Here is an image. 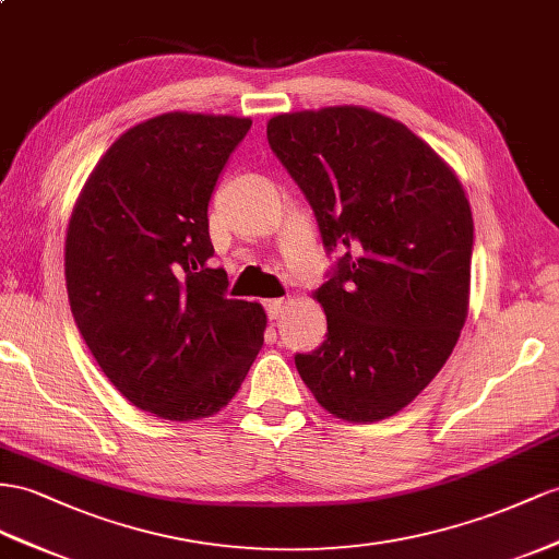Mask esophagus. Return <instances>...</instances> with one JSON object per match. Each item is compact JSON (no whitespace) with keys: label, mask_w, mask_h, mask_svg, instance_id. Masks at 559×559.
<instances>
[{"label":"esophagus","mask_w":559,"mask_h":559,"mask_svg":"<svg viewBox=\"0 0 559 559\" xmlns=\"http://www.w3.org/2000/svg\"><path fill=\"white\" fill-rule=\"evenodd\" d=\"M264 307H266L269 319H278L281 313L285 311V307H288V299H283V297H278V299H266Z\"/></svg>","instance_id":"34e87169"}]
</instances>
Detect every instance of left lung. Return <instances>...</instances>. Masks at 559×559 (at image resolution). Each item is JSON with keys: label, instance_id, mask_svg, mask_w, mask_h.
Segmentation results:
<instances>
[{"label": "left lung", "instance_id": "obj_1", "mask_svg": "<svg viewBox=\"0 0 559 559\" xmlns=\"http://www.w3.org/2000/svg\"><path fill=\"white\" fill-rule=\"evenodd\" d=\"M266 139L342 257L313 293L328 319L295 366L347 423L408 406L467 319L472 210L455 171L406 124L361 106L281 112Z\"/></svg>", "mask_w": 559, "mask_h": 559}]
</instances>
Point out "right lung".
<instances>
[{
    "label": "right lung",
    "instance_id": "add662e5",
    "mask_svg": "<svg viewBox=\"0 0 559 559\" xmlns=\"http://www.w3.org/2000/svg\"><path fill=\"white\" fill-rule=\"evenodd\" d=\"M252 120L163 112L104 153L70 214L66 285L116 390L163 420L222 411L264 345L262 305L226 297L207 203Z\"/></svg>",
    "mask_w": 559,
    "mask_h": 559
}]
</instances>
